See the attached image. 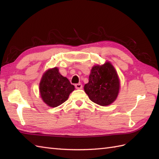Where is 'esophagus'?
Listing matches in <instances>:
<instances>
[{
	"label": "esophagus",
	"instance_id": "obj_1",
	"mask_svg": "<svg viewBox=\"0 0 159 159\" xmlns=\"http://www.w3.org/2000/svg\"><path fill=\"white\" fill-rule=\"evenodd\" d=\"M75 87L77 89H80L83 88V85H82V84L78 83V84H76V85H75Z\"/></svg>",
	"mask_w": 159,
	"mask_h": 159
}]
</instances>
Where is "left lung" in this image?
<instances>
[{
	"label": "left lung",
	"instance_id": "left-lung-1",
	"mask_svg": "<svg viewBox=\"0 0 159 159\" xmlns=\"http://www.w3.org/2000/svg\"><path fill=\"white\" fill-rule=\"evenodd\" d=\"M120 88V81L116 69L111 62L92 67L89 82L84 90L89 99L98 105H110L117 99Z\"/></svg>",
	"mask_w": 159,
	"mask_h": 159
}]
</instances>
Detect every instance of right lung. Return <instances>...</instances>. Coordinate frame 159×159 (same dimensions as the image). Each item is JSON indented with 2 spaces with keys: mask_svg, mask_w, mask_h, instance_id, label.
<instances>
[{
  "mask_svg": "<svg viewBox=\"0 0 159 159\" xmlns=\"http://www.w3.org/2000/svg\"><path fill=\"white\" fill-rule=\"evenodd\" d=\"M39 87L40 97L50 107H57L65 102L75 89L69 80L60 74L57 67L47 70L43 74Z\"/></svg>",
  "mask_w": 159,
  "mask_h": 159,
  "instance_id": "1",
  "label": "right lung"
}]
</instances>
